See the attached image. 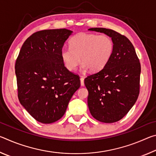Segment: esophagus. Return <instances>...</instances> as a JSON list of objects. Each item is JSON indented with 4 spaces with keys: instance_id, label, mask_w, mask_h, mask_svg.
Masks as SVG:
<instances>
[{
    "instance_id": "1",
    "label": "esophagus",
    "mask_w": 156,
    "mask_h": 156,
    "mask_svg": "<svg viewBox=\"0 0 156 156\" xmlns=\"http://www.w3.org/2000/svg\"><path fill=\"white\" fill-rule=\"evenodd\" d=\"M84 78L83 77V76H82V77L80 78V84H81V86H84Z\"/></svg>"
}]
</instances>
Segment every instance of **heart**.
Returning <instances> with one entry per match:
<instances>
[{"label": "heart", "instance_id": "heart-1", "mask_svg": "<svg viewBox=\"0 0 156 156\" xmlns=\"http://www.w3.org/2000/svg\"><path fill=\"white\" fill-rule=\"evenodd\" d=\"M70 48L61 50V58L68 70L74 71L81 61L82 67L92 72L102 70L109 61L113 51V43L107 35L79 33L69 41Z\"/></svg>", "mask_w": 156, "mask_h": 156}]
</instances>
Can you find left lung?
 <instances>
[{
  "label": "left lung",
  "instance_id": "obj_1",
  "mask_svg": "<svg viewBox=\"0 0 156 156\" xmlns=\"http://www.w3.org/2000/svg\"><path fill=\"white\" fill-rule=\"evenodd\" d=\"M112 38L113 51L107 65L88 76L84 84L89 91L88 107L97 120H120L135 104L140 93V62L131 41L125 36L106 28H90Z\"/></svg>",
  "mask_w": 156,
  "mask_h": 156
}]
</instances>
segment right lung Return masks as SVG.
Returning <instances> with one entry per match:
<instances>
[{"label":"right lung","mask_w":156,"mask_h":156,"mask_svg":"<svg viewBox=\"0 0 156 156\" xmlns=\"http://www.w3.org/2000/svg\"><path fill=\"white\" fill-rule=\"evenodd\" d=\"M72 33L66 29L34 33L23 43L16 61L18 100L41 123L60 119L80 86V77L65 67L61 58Z\"/></svg>","instance_id":"add662e5"}]
</instances>
